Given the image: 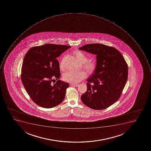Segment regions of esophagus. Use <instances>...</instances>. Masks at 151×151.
Here are the masks:
<instances>
[{"mask_svg": "<svg viewBox=\"0 0 151 151\" xmlns=\"http://www.w3.org/2000/svg\"><path fill=\"white\" fill-rule=\"evenodd\" d=\"M70 86H73L77 87V86H78L79 84H72V83H71V84H70Z\"/></svg>", "mask_w": 151, "mask_h": 151, "instance_id": "34e87169", "label": "esophagus"}]
</instances>
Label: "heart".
Masks as SVG:
<instances>
[{"mask_svg": "<svg viewBox=\"0 0 151 151\" xmlns=\"http://www.w3.org/2000/svg\"><path fill=\"white\" fill-rule=\"evenodd\" d=\"M74 55L82 63L83 68L89 74H91L95 71L96 64L95 62L92 61H87L88 57L85 54L79 50H76L73 52ZM60 69L64 70V66L63 60L60 64ZM86 76L85 72L80 71L78 72L68 71L64 74L63 79L65 81L68 82L72 84H76L84 79Z\"/></svg>", "mask_w": 151, "mask_h": 151, "instance_id": "obj_1", "label": "heart"}]
</instances>
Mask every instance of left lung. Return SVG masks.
<instances>
[{"instance_id":"1","label":"left lung","mask_w":151,"mask_h":151,"mask_svg":"<svg viewBox=\"0 0 151 151\" xmlns=\"http://www.w3.org/2000/svg\"><path fill=\"white\" fill-rule=\"evenodd\" d=\"M79 49L96 55V68L87 79V91L81 97L84 104L95 110L105 109L120 97L127 82L128 67L120 52L100 43Z\"/></svg>"}]
</instances>
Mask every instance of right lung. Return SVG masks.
<instances>
[{
    "label": "right lung",
    "mask_w": 151,
    "mask_h": 151,
    "mask_svg": "<svg viewBox=\"0 0 151 151\" xmlns=\"http://www.w3.org/2000/svg\"><path fill=\"white\" fill-rule=\"evenodd\" d=\"M70 47L45 44L32 47L25 55L22 67V82L32 100L39 106L51 108L64 100L69 85L59 80L60 72L57 58Z\"/></svg>",
    "instance_id": "right-lung-1"
}]
</instances>
